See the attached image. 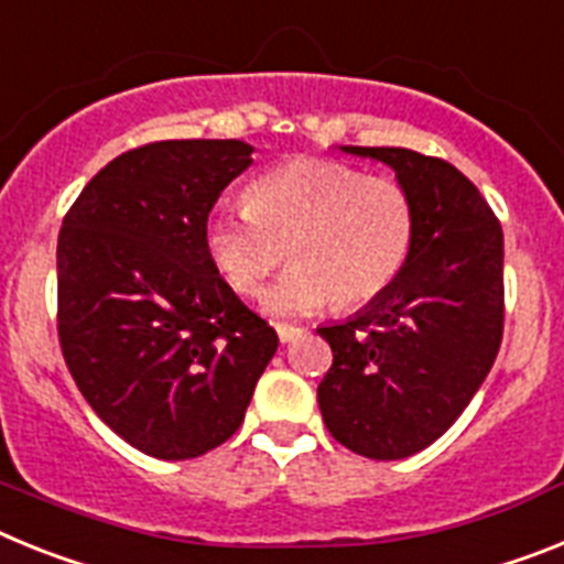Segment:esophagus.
Returning a JSON list of instances; mask_svg holds the SVG:
<instances>
[{
	"label": "esophagus",
	"instance_id": "obj_1",
	"mask_svg": "<svg viewBox=\"0 0 564 564\" xmlns=\"http://www.w3.org/2000/svg\"><path fill=\"white\" fill-rule=\"evenodd\" d=\"M275 332H278V340H281V343L295 340V337H301V335H303L301 326H289V323H278Z\"/></svg>",
	"mask_w": 564,
	"mask_h": 564
}]
</instances>
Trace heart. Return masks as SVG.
Listing matches in <instances>:
<instances>
[{"label": "heart", "mask_w": 564, "mask_h": 564, "mask_svg": "<svg viewBox=\"0 0 564 564\" xmlns=\"http://www.w3.org/2000/svg\"><path fill=\"white\" fill-rule=\"evenodd\" d=\"M243 204L207 215L204 252L235 292L254 295L289 249L295 267L263 295L275 317L377 301L403 275L417 235V209L400 181L340 161L269 170Z\"/></svg>", "instance_id": "b5f03b06"}]
</instances>
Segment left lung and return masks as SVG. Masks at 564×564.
<instances>
[{
    "instance_id": "8db88e82",
    "label": "left lung",
    "mask_w": 564,
    "mask_h": 564,
    "mask_svg": "<svg viewBox=\"0 0 564 564\" xmlns=\"http://www.w3.org/2000/svg\"><path fill=\"white\" fill-rule=\"evenodd\" d=\"M391 166L417 209L403 275L317 335L332 369L317 386L332 437L369 459L423 452L471 403L502 340V227L471 181L405 147H340Z\"/></svg>"
}]
</instances>
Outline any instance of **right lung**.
<instances>
[{
  "label": "right lung",
  "instance_id": "obj_1",
  "mask_svg": "<svg viewBox=\"0 0 564 564\" xmlns=\"http://www.w3.org/2000/svg\"><path fill=\"white\" fill-rule=\"evenodd\" d=\"M238 139L155 141L93 175L62 221L58 340L90 409L139 452L193 459L243 423L278 335L204 252V221L252 164Z\"/></svg>",
  "mask_w": 564,
  "mask_h": 564
}]
</instances>
